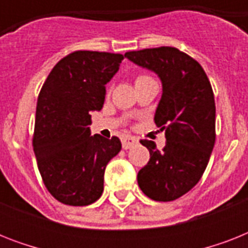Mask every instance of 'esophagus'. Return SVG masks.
Masks as SVG:
<instances>
[{
	"label": "esophagus",
	"instance_id": "34e87169",
	"mask_svg": "<svg viewBox=\"0 0 248 248\" xmlns=\"http://www.w3.org/2000/svg\"><path fill=\"white\" fill-rule=\"evenodd\" d=\"M138 143H139V140L134 138V136H124V139H122V148L124 149H130V148H132Z\"/></svg>",
	"mask_w": 248,
	"mask_h": 248
}]
</instances>
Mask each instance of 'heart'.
<instances>
[{
    "label": "heart",
    "mask_w": 248,
    "mask_h": 248,
    "mask_svg": "<svg viewBox=\"0 0 248 248\" xmlns=\"http://www.w3.org/2000/svg\"><path fill=\"white\" fill-rule=\"evenodd\" d=\"M145 78H149V77H147V76H138V77H136V81H141V79H145Z\"/></svg>",
    "instance_id": "b5f03b06"
}]
</instances>
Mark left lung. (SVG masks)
Listing matches in <instances>:
<instances>
[{"label": "left lung", "instance_id": "8db88e82", "mask_svg": "<svg viewBox=\"0 0 248 248\" xmlns=\"http://www.w3.org/2000/svg\"><path fill=\"white\" fill-rule=\"evenodd\" d=\"M124 58L155 72L162 81V97L155 114L165 130L166 145L140 140L151 153L138 173L145 196L158 202L175 201L200 181L215 145V99L201 64L176 47L162 46L128 51Z\"/></svg>", "mask_w": 248, "mask_h": 248}]
</instances>
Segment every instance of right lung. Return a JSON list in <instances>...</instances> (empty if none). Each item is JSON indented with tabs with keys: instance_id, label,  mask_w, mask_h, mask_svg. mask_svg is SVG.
Instances as JSON below:
<instances>
[{
	"instance_id": "right-lung-1",
	"label": "right lung",
	"mask_w": 248,
	"mask_h": 248,
	"mask_svg": "<svg viewBox=\"0 0 248 248\" xmlns=\"http://www.w3.org/2000/svg\"><path fill=\"white\" fill-rule=\"evenodd\" d=\"M124 55L75 51L58 62L38 95L33 151L45 186L55 200L87 206L100 198L104 171L120 153L117 136H91L93 110L103 108L105 85Z\"/></svg>"
}]
</instances>
